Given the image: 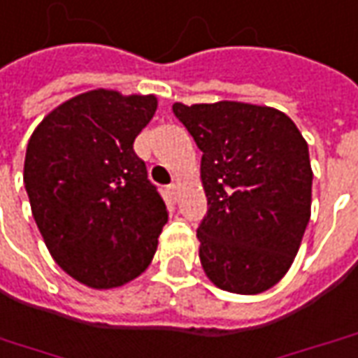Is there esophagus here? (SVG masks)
<instances>
[{
  "mask_svg": "<svg viewBox=\"0 0 358 358\" xmlns=\"http://www.w3.org/2000/svg\"><path fill=\"white\" fill-rule=\"evenodd\" d=\"M169 194H170V198H172V199H178V196H180V186H178V184H170Z\"/></svg>",
  "mask_w": 358,
  "mask_h": 358,
  "instance_id": "1",
  "label": "esophagus"
}]
</instances>
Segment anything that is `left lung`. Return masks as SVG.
<instances>
[{
    "mask_svg": "<svg viewBox=\"0 0 358 358\" xmlns=\"http://www.w3.org/2000/svg\"><path fill=\"white\" fill-rule=\"evenodd\" d=\"M201 155L208 215L199 261L221 290L261 294L284 278L312 215L308 143L286 113L243 101L174 103Z\"/></svg>",
    "mask_w": 358,
    "mask_h": 358,
    "instance_id": "obj_1",
    "label": "left lung"
}]
</instances>
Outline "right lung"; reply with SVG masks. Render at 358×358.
<instances>
[{"label":"right lung","instance_id":"right-lung-1","mask_svg":"<svg viewBox=\"0 0 358 358\" xmlns=\"http://www.w3.org/2000/svg\"><path fill=\"white\" fill-rule=\"evenodd\" d=\"M157 96L90 90L46 115L29 138L27 196L48 252L96 290L147 271L169 221L166 203L133 150Z\"/></svg>","mask_w":358,"mask_h":358}]
</instances>
